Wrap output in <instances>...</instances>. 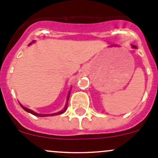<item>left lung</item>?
<instances>
[{"label": "left lung", "instance_id": "8db88e82", "mask_svg": "<svg viewBox=\"0 0 158 158\" xmlns=\"http://www.w3.org/2000/svg\"><path fill=\"white\" fill-rule=\"evenodd\" d=\"M132 47H133V48H137V47H136L135 45H132Z\"/></svg>", "mask_w": 158, "mask_h": 158}]
</instances>
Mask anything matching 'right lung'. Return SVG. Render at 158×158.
I'll list each match as a JSON object with an SVG mask.
<instances>
[{"mask_svg": "<svg viewBox=\"0 0 158 158\" xmlns=\"http://www.w3.org/2000/svg\"><path fill=\"white\" fill-rule=\"evenodd\" d=\"M34 42V41H33V42ZM32 42H31L30 44H31ZM70 91H71V90H70ZM70 91H69V94H68V97H67L66 104H65V107H64V109H63V110H62V111H60V112H58V113H52V114H42V113H35V112H34L33 110H30V109H27V108H26V107L23 106H22V105H21V104H20V105H21V106L22 107V108L24 109V110H25L26 112H27V113H31V114L35 115V116H40V117H43V116H56V115H59V114H62V113H65V110H67V107H68V101H69V99Z\"/></svg>", "mask_w": 158, "mask_h": 158, "instance_id": "right-lung-1", "label": "right lung"}]
</instances>
